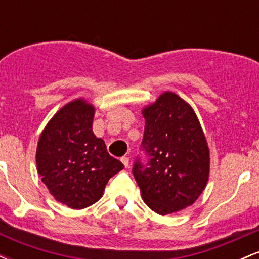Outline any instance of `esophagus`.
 Returning <instances> with one entry per match:
<instances>
[{
    "label": "esophagus",
    "mask_w": 259,
    "mask_h": 259,
    "mask_svg": "<svg viewBox=\"0 0 259 259\" xmlns=\"http://www.w3.org/2000/svg\"><path fill=\"white\" fill-rule=\"evenodd\" d=\"M121 162H123L124 167H125V168L129 167L130 162H129V158H127V157H123V158H121Z\"/></svg>",
    "instance_id": "1"
}]
</instances>
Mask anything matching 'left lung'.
Segmentation results:
<instances>
[{
	"label": "left lung",
	"instance_id": "left-lung-1",
	"mask_svg": "<svg viewBox=\"0 0 259 259\" xmlns=\"http://www.w3.org/2000/svg\"><path fill=\"white\" fill-rule=\"evenodd\" d=\"M145 133L133 174L142 198L160 215L179 212L200 197L209 177V150L192 107L174 92L142 109Z\"/></svg>",
	"mask_w": 259,
	"mask_h": 259
}]
</instances>
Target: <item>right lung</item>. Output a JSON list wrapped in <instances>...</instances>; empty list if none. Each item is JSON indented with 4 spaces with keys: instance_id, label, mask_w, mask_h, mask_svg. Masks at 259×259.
Segmentation results:
<instances>
[{
    "instance_id": "obj_1",
    "label": "right lung",
    "mask_w": 259,
    "mask_h": 259,
    "mask_svg": "<svg viewBox=\"0 0 259 259\" xmlns=\"http://www.w3.org/2000/svg\"><path fill=\"white\" fill-rule=\"evenodd\" d=\"M94 115V106L74 100L53 115L37 142L41 180L56 200L73 209L99 201L108 180L124 168L109 156L105 141L95 136Z\"/></svg>"
}]
</instances>
